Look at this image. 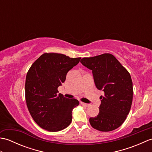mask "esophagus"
I'll list each match as a JSON object with an SVG mask.
<instances>
[{
  "label": "esophagus",
  "mask_w": 152,
  "mask_h": 152,
  "mask_svg": "<svg viewBox=\"0 0 152 152\" xmlns=\"http://www.w3.org/2000/svg\"><path fill=\"white\" fill-rule=\"evenodd\" d=\"M80 104H81L82 105L86 106V107H88V106H89L90 105L89 104H87V103H84V102H80Z\"/></svg>",
  "instance_id": "34e87169"
}]
</instances>
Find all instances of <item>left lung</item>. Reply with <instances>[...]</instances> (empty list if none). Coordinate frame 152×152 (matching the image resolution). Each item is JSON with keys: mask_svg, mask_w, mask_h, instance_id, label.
<instances>
[{"mask_svg": "<svg viewBox=\"0 0 152 152\" xmlns=\"http://www.w3.org/2000/svg\"><path fill=\"white\" fill-rule=\"evenodd\" d=\"M80 62L92 70L96 88L104 91L101 96L99 114L89 118L95 129L108 132L123 124L133 101V82L130 74L110 53L84 57Z\"/></svg>", "mask_w": 152, "mask_h": 152, "instance_id": "8db88e82", "label": "left lung"}]
</instances>
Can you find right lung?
Instances as JSON below:
<instances>
[{
  "instance_id": "1",
  "label": "right lung",
  "mask_w": 152,
  "mask_h": 152,
  "mask_svg": "<svg viewBox=\"0 0 152 152\" xmlns=\"http://www.w3.org/2000/svg\"><path fill=\"white\" fill-rule=\"evenodd\" d=\"M80 59L61 53H45L28 70L25 86L27 106L34 121L44 129L59 131L72 121V110L79 105V101L64 97L58 93L57 88Z\"/></svg>"
}]
</instances>
